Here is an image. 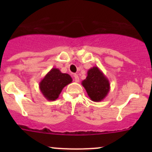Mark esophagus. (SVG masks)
<instances>
[{
	"mask_svg": "<svg viewBox=\"0 0 152 152\" xmlns=\"http://www.w3.org/2000/svg\"><path fill=\"white\" fill-rule=\"evenodd\" d=\"M73 77H74V81L76 82H79V77L78 76L77 74H74L73 75Z\"/></svg>",
	"mask_w": 152,
	"mask_h": 152,
	"instance_id": "1",
	"label": "esophagus"
}]
</instances>
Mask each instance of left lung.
Segmentation results:
<instances>
[{
    "label": "left lung",
    "instance_id": "obj_1",
    "mask_svg": "<svg viewBox=\"0 0 152 152\" xmlns=\"http://www.w3.org/2000/svg\"><path fill=\"white\" fill-rule=\"evenodd\" d=\"M87 95L95 102H102L110 90V81L98 67H93L87 71V76L82 82Z\"/></svg>",
    "mask_w": 152,
    "mask_h": 152
}]
</instances>
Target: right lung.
Returning <instances> with one entry per match:
<instances>
[{
  "instance_id": "1",
  "label": "right lung",
  "mask_w": 152,
  "mask_h": 152,
  "mask_svg": "<svg viewBox=\"0 0 152 152\" xmlns=\"http://www.w3.org/2000/svg\"><path fill=\"white\" fill-rule=\"evenodd\" d=\"M73 79L67 73H63L58 68L53 67L44 76L39 84V90L48 101H55L59 98L62 89L71 83Z\"/></svg>"
}]
</instances>
